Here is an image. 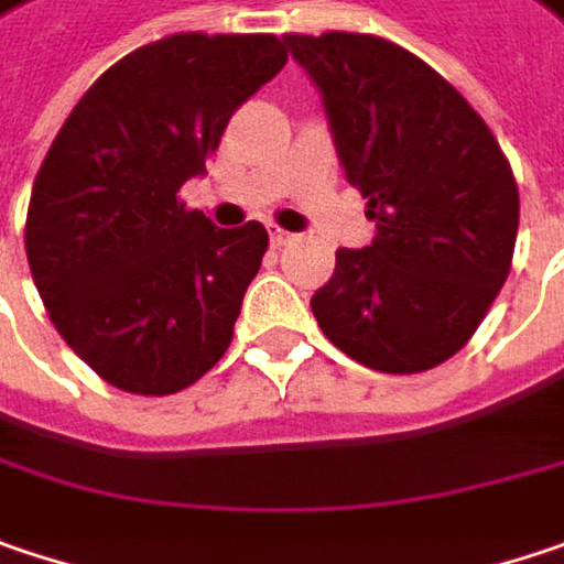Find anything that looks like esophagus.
Wrapping results in <instances>:
<instances>
[{
	"mask_svg": "<svg viewBox=\"0 0 564 564\" xmlns=\"http://www.w3.org/2000/svg\"><path fill=\"white\" fill-rule=\"evenodd\" d=\"M269 240H272V247H285V243L295 240V234H289V230H282V227H272V230H269Z\"/></svg>",
	"mask_w": 564,
	"mask_h": 564,
	"instance_id": "esophagus-1",
	"label": "esophagus"
}]
</instances>
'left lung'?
Here are the masks:
<instances>
[{"mask_svg": "<svg viewBox=\"0 0 564 564\" xmlns=\"http://www.w3.org/2000/svg\"><path fill=\"white\" fill-rule=\"evenodd\" d=\"M282 44L321 89L346 180L376 221L366 250H337L311 311L349 359L426 372L471 340L510 272L513 170L481 115L411 51L349 31Z\"/></svg>", "mask_w": 564, "mask_h": 564, "instance_id": "1", "label": "left lung"}]
</instances>
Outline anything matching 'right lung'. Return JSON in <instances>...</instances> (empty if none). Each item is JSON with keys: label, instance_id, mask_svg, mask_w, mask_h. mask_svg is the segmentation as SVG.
<instances>
[{"label": "right lung", "instance_id": "right-lung-1", "mask_svg": "<svg viewBox=\"0 0 564 564\" xmlns=\"http://www.w3.org/2000/svg\"><path fill=\"white\" fill-rule=\"evenodd\" d=\"M285 61L275 34H170L108 66L51 143L28 265L63 340L108 384L173 394L227 352L269 234L218 230L180 188Z\"/></svg>", "mask_w": 564, "mask_h": 564}]
</instances>
